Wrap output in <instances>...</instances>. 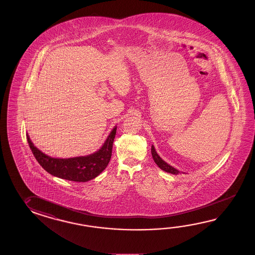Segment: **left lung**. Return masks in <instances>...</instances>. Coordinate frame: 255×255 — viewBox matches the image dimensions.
<instances>
[{
	"mask_svg": "<svg viewBox=\"0 0 255 255\" xmlns=\"http://www.w3.org/2000/svg\"><path fill=\"white\" fill-rule=\"evenodd\" d=\"M151 151L153 161H155L156 164L160 167V169H161L162 171L169 172V173H172V174H179V173H181L180 171H178L175 168L169 165L167 162H165V161L161 159L160 156L158 155V153L156 152L155 149H154V146L151 145Z\"/></svg>",
	"mask_w": 255,
	"mask_h": 255,
	"instance_id": "obj_1",
	"label": "left lung"
}]
</instances>
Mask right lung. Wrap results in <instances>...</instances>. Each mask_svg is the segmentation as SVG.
<instances>
[{"instance_id": "add662e5", "label": "right lung", "mask_w": 255, "mask_h": 255, "mask_svg": "<svg viewBox=\"0 0 255 255\" xmlns=\"http://www.w3.org/2000/svg\"><path fill=\"white\" fill-rule=\"evenodd\" d=\"M116 129L117 127L115 126L99 151H95L90 155L68 159L52 158L51 156L46 155L33 145L28 133L26 137L33 155L46 172L53 176L68 181L84 182L98 176L108 165L112 156Z\"/></svg>"}]
</instances>
